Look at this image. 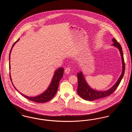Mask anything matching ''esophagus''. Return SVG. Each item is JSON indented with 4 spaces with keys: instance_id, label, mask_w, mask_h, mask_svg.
Listing matches in <instances>:
<instances>
[{
    "instance_id": "34e87169",
    "label": "esophagus",
    "mask_w": 132,
    "mask_h": 132,
    "mask_svg": "<svg viewBox=\"0 0 132 132\" xmlns=\"http://www.w3.org/2000/svg\"><path fill=\"white\" fill-rule=\"evenodd\" d=\"M70 70H71L70 68L69 67H67V68H66L65 69V73H66V74H68L70 73Z\"/></svg>"
}]
</instances>
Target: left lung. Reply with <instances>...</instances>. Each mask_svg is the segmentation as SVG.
<instances>
[{"label":"left lung","instance_id":"left-lung-1","mask_svg":"<svg viewBox=\"0 0 132 132\" xmlns=\"http://www.w3.org/2000/svg\"><path fill=\"white\" fill-rule=\"evenodd\" d=\"M113 44H111L116 47L119 51L120 55L121 57L122 65V70L121 75L116 83L113 85L111 88L107 89L106 90L101 91L97 90L90 87L87 82L85 76L82 73V71L78 73V88L77 93L78 94L85 100L88 101H94L96 100L100 99L103 97H105L112 94L115 90L118 87L125 73V63L123 57V53L122 52V49L120 44L116 41L115 38L112 39Z\"/></svg>","mask_w":132,"mask_h":132}]
</instances>
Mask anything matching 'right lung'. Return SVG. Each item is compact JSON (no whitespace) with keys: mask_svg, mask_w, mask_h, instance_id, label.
Instances as JSON below:
<instances>
[{"mask_svg":"<svg viewBox=\"0 0 132 132\" xmlns=\"http://www.w3.org/2000/svg\"><path fill=\"white\" fill-rule=\"evenodd\" d=\"M19 39H20V38H19L13 44L12 46V48L11 49V50L10 51L9 56V70H10L11 68V67H10V54L11 53V51H12L13 46L15 45V44H16V43H17L19 41ZM63 72H64V69L62 67L59 68V69H57L56 70H55L54 72V73L53 74V77L52 78L51 81L50 82V84L49 86L48 87V88H47V89L43 93L38 95H36L35 96H29L26 95L25 94H23L22 93H20L19 90L15 87V86H14V85L13 84L10 73V77L11 81L12 83L13 86H14L15 89H16V90H17L19 93H20V94H21L23 96H24L25 97L27 98V99H28L30 101H32L36 102H38V103H44V102H47V101L51 100L54 97L55 94H56L58 88L59 86V82L63 77Z\"/></svg>","mask_w":132,"mask_h":132,"instance_id":"obj_1","label":"right lung"}]
</instances>
